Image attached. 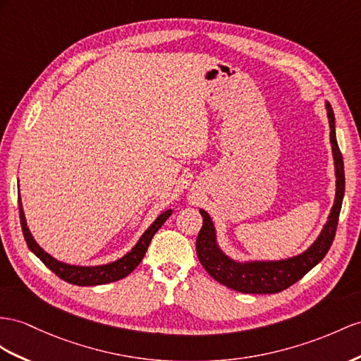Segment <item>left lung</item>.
<instances>
[{"label": "left lung", "instance_id": "left-lung-1", "mask_svg": "<svg viewBox=\"0 0 361 361\" xmlns=\"http://www.w3.org/2000/svg\"><path fill=\"white\" fill-rule=\"evenodd\" d=\"M325 108L329 122L332 159H334L336 197L326 223L320 230L316 241L305 252L295 256L283 257V259L238 261L221 248L214 221H212L206 210L200 209V214L202 216V227L197 238V255L206 271L219 283L239 293H279L302 279L328 253L332 241H334L341 202H343L345 197V169L343 157H341L336 135V117L334 113H332L329 102H325Z\"/></svg>", "mask_w": 361, "mask_h": 361}]
</instances>
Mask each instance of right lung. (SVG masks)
Returning a JSON list of instances; mask_svg holds the SVG:
<instances>
[{
    "mask_svg": "<svg viewBox=\"0 0 361 361\" xmlns=\"http://www.w3.org/2000/svg\"><path fill=\"white\" fill-rule=\"evenodd\" d=\"M20 188V184H18ZM18 206H20V219H21V227H23V233L27 245H29L30 252L38 256L39 259L45 264V267L59 276L62 281H66L73 285H79V286H92V285H104L109 282H116L123 279L129 273L134 271L135 267L142 262L145 253L147 252V247H149L154 235L157 233L164 221L168 219L172 215V209H168L161 212V214L154 219V223L147 227L140 239L135 243V245L125 253L122 257L118 259L108 262V264H102V265H73L58 261L56 257H53L50 253H47L44 248L35 241V238L30 232V228L27 227V219L24 215V209H23V202H21V195L20 190H18Z\"/></svg>",
    "mask_w": 361,
    "mask_h": 361,
    "instance_id": "1",
    "label": "right lung"
}]
</instances>
